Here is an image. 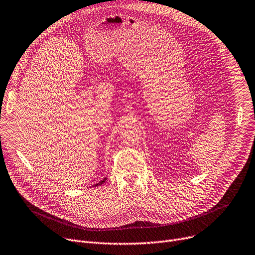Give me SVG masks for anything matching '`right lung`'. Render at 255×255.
Masks as SVG:
<instances>
[{
	"mask_svg": "<svg viewBox=\"0 0 255 255\" xmlns=\"http://www.w3.org/2000/svg\"><path fill=\"white\" fill-rule=\"evenodd\" d=\"M107 179H108V178H107V177H105V178H104V179H103V180H100V181H99V182H97V183H95V184H94V186H98V185H100V184H104V183H105V182H106V180H107Z\"/></svg>",
	"mask_w": 255,
	"mask_h": 255,
	"instance_id": "right-lung-1",
	"label": "right lung"
}]
</instances>
